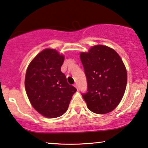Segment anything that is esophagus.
<instances>
[{"label": "esophagus", "instance_id": "34e87169", "mask_svg": "<svg viewBox=\"0 0 148 148\" xmlns=\"http://www.w3.org/2000/svg\"><path fill=\"white\" fill-rule=\"evenodd\" d=\"M74 86H75V88H76V89H77V90H78V85H77V84H74Z\"/></svg>", "mask_w": 148, "mask_h": 148}]
</instances>
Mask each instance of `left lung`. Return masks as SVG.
Masks as SVG:
<instances>
[{"instance_id":"left-lung-1","label":"left lung","mask_w":148,"mask_h":148,"mask_svg":"<svg viewBox=\"0 0 148 148\" xmlns=\"http://www.w3.org/2000/svg\"><path fill=\"white\" fill-rule=\"evenodd\" d=\"M87 79V92L82 94L90 111L112 112L122 100L127 84V71L118 53L106 46L96 45L81 52Z\"/></svg>"}]
</instances>
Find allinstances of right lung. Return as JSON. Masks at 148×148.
<instances>
[{
	"label": "right lung",
	"instance_id": "obj_1",
	"mask_svg": "<svg viewBox=\"0 0 148 148\" xmlns=\"http://www.w3.org/2000/svg\"><path fill=\"white\" fill-rule=\"evenodd\" d=\"M64 60V55L47 48L33 59L26 70L25 84L28 98L33 108L46 118L63 115L77 90L61 72Z\"/></svg>",
	"mask_w": 148,
	"mask_h": 148
}]
</instances>
